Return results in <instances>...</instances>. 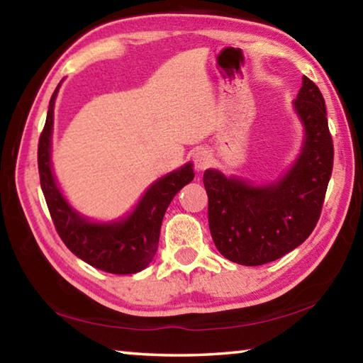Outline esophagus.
Masks as SVG:
<instances>
[{
	"instance_id": "esophagus-1",
	"label": "esophagus",
	"mask_w": 363,
	"mask_h": 363,
	"mask_svg": "<svg viewBox=\"0 0 363 363\" xmlns=\"http://www.w3.org/2000/svg\"><path fill=\"white\" fill-rule=\"evenodd\" d=\"M194 162H195L196 169H200V171L206 169V168L210 167V164L213 163L211 152H210V150H205V149L196 150L195 155H194Z\"/></svg>"
}]
</instances>
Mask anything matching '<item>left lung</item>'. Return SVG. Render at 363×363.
I'll return each instance as SVG.
<instances>
[{
    "mask_svg": "<svg viewBox=\"0 0 363 363\" xmlns=\"http://www.w3.org/2000/svg\"><path fill=\"white\" fill-rule=\"evenodd\" d=\"M294 108L304 123L303 152L284 179L253 187L206 169L208 223L219 253L242 266L272 262L299 247L320 218L333 171V139L317 84L303 77Z\"/></svg>",
    "mask_w": 363,
    "mask_h": 363,
    "instance_id": "1",
    "label": "left lung"
}]
</instances>
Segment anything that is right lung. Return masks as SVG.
I'll return each mask as SVG.
<instances>
[{
    "instance_id": "obj_1",
    "label": "right lung",
    "mask_w": 363,
    "mask_h": 363,
    "mask_svg": "<svg viewBox=\"0 0 363 363\" xmlns=\"http://www.w3.org/2000/svg\"><path fill=\"white\" fill-rule=\"evenodd\" d=\"M49 101L45 128L38 143V171L48 210L65 247L89 266L110 274H136L149 266L157 253L162 220L171 200L194 179L192 164L173 171L158 179L144 194L130 216L113 224H93L73 211L56 186L51 171V131L54 101Z\"/></svg>"
}]
</instances>
